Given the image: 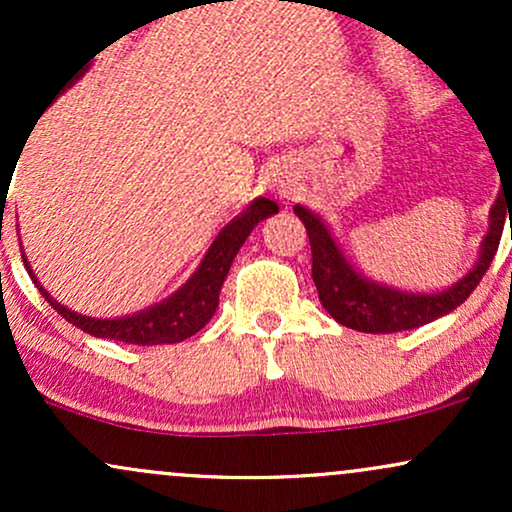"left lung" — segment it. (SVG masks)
Segmentation results:
<instances>
[{
  "label": "left lung",
  "mask_w": 512,
  "mask_h": 512,
  "mask_svg": "<svg viewBox=\"0 0 512 512\" xmlns=\"http://www.w3.org/2000/svg\"><path fill=\"white\" fill-rule=\"evenodd\" d=\"M508 207V197L498 195L496 204L489 214V233L481 240L479 260L464 274L457 284L440 293H411L390 289V286L378 284V281L366 279L351 267L346 260L337 240L332 238L330 228L320 216L310 209L296 204L298 219L303 221L305 231L310 238V252H313V281L317 286V296L325 310L339 325L351 327L356 332L370 334H390L402 330H414V327L428 325L438 317L452 313L457 305L469 298V293L479 286L481 276L486 274L489 264L496 255L498 243H501L503 219ZM512 240V233H510Z\"/></svg>",
  "instance_id": "1"
}]
</instances>
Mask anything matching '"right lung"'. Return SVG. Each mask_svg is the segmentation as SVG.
Returning <instances> with one entry per match:
<instances>
[{
  "mask_svg": "<svg viewBox=\"0 0 512 512\" xmlns=\"http://www.w3.org/2000/svg\"><path fill=\"white\" fill-rule=\"evenodd\" d=\"M79 76H76V79H79ZM62 91H67V88L62 86ZM274 211H279V207H276V202H272V199L267 197L255 199L243 214H238L236 219L221 228V233L216 236L214 243H211V248L207 250V255H204V260L199 262L197 272L192 274L190 279H187L185 284L173 293V296H168L166 301L151 305V308L139 310V313L134 315L117 317V320H98V317H86V315L74 313V310L64 308V305L57 303L55 298L40 286L38 276L33 274L26 255L21 257H23V264H26L28 274H31L33 284L38 286L40 293H43L45 301H48L52 308L64 317V320L79 327V330L93 334V337L115 339V342H122V344H139V346L178 344L182 339L197 334L211 320V315H214L216 308H219V293H221L223 281H226L228 276V269H231L233 264V257L238 255L240 245H243L245 238L250 236L252 228H255L260 221L267 219V216H272Z\"/></svg>",
  "mask_w": 512,
  "mask_h": 512,
  "instance_id": "right-lung-1",
  "label": "right lung"
}]
</instances>
